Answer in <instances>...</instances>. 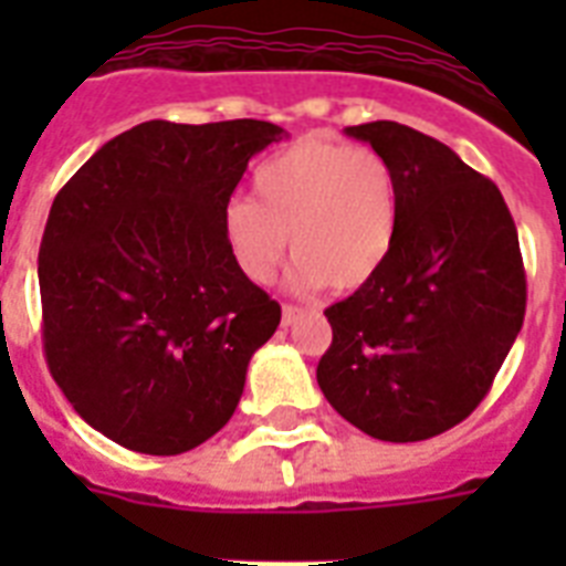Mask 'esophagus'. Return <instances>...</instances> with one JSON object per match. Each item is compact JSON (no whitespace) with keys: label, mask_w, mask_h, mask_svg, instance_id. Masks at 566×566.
<instances>
[{"label":"esophagus","mask_w":566,"mask_h":566,"mask_svg":"<svg viewBox=\"0 0 566 566\" xmlns=\"http://www.w3.org/2000/svg\"><path fill=\"white\" fill-rule=\"evenodd\" d=\"M300 317H305V308H296V305H284L282 308V326H293Z\"/></svg>","instance_id":"34e87169"}]
</instances>
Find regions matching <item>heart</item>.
I'll return each instance as SVG.
<instances>
[{
	"label": "heart",
	"mask_w": 566,
	"mask_h": 566,
	"mask_svg": "<svg viewBox=\"0 0 566 566\" xmlns=\"http://www.w3.org/2000/svg\"><path fill=\"white\" fill-rule=\"evenodd\" d=\"M252 199H229L220 231L238 273L273 282L291 238L293 291L353 293L376 279L399 226L390 164L373 149L302 137L255 170Z\"/></svg>",
	"instance_id": "heart-1"
}]
</instances>
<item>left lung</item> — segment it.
<instances>
[{
	"mask_svg": "<svg viewBox=\"0 0 566 566\" xmlns=\"http://www.w3.org/2000/svg\"><path fill=\"white\" fill-rule=\"evenodd\" d=\"M344 132L390 164L399 226L376 279L326 308L317 385L370 438L429 440L475 411L523 328L517 226L500 188L434 137L390 119Z\"/></svg>",
	"mask_w": 566,
	"mask_h": 566,
	"instance_id": "8db88e82",
	"label": "left lung"
}]
</instances>
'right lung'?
<instances>
[{
	"label": "right lung",
	"mask_w": 566,
	"mask_h": 566,
	"mask_svg": "<svg viewBox=\"0 0 566 566\" xmlns=\"http://www.w3.org/2000/svg\"><path fill=\"white\" fill-rule=\"evenodd\" d=\"M264 119H149L93 153L52 202L38 279L49 373L75 413L144 455H181L231 420L279 302L231 261L220 217Z\"/></svg>",
	"instance_id": "1"
}]
</instances>
